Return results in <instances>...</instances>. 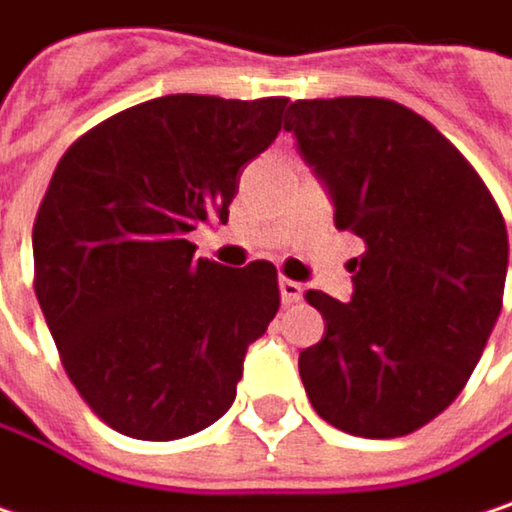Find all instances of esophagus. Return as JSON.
<instances>
[{
	"mask_svg": "<svg viewBox=\"0 0 512 512\" xmlns=\"http://www.w3.org/2000/svg\"><path fill=\"white\" fill-rule=\"evenodd\" d=\"M280 295H283V304H295L304 298V286L289 277H280Z\"/></svg>",
	"mask_w": 512,
	"mask_h": 512,
	"instance_id": "34e87169",
	"label": "esophagus"
}]
</instances>
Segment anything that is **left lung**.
Wrapping results in <instances>:
<instances>
[{
  "instance_id": "left-lung-1",
  "label": "left lung",
  "mask_w": 512,
  "mask_h": 512,
  "mask_svg": "<svg viewBox=\"0 0 512 512\" xmlns=\"http://www.w3.org/2000/svg\"><path fill=\"white\" fill-rule=\"evenodd\" d=\"M286 130L328 184L337 229L364 241L349 304L304 295L325 319L298 358L304 390L349 435H408L462 393L498 322L501 208L462 151L396 101H295Z\"/></svg>"
}]
</instances>
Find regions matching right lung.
<instances>
[{"label": "right lung", "mask_w": 512, "mask_h": 512, "mask_svg": "<svg viewBox=\"0 0 512 512\" xmlns=\"http://www.w3.org/2000/svg\"><path fill=\"white\" fill-rule=\"evenodd\" d=\"M286 107L166 95L62 154L32 226L35 295L68 379L110 429L175 441L229 411L247 346L277 316V268L196 259L187 235L229 220L241 169Z\"/></svg>", "instance_id": "1"}]
</instances>
